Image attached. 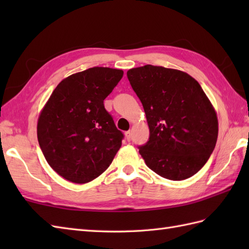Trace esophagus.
Instances as JSON below:
<instances>
[{
	"instance_id": "34e87169",
	"label": "esophagus",
	"mask_w": 249,
	"mask_h": 249,
	"mask_svg": "<svg viewBox=\"0 0 249 249\" xmlns=\"http://www.w3.org/2000/svg\"><path fill=\"white\" fill-rule=\"evenodd\" d=\"M125 137H126V139H127V141H130V139H131V131L130 130L126 131Z\"/></svg>"
}]
</instances>
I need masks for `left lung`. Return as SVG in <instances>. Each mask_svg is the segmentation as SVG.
<instances>
[{"instance_id": "1", "label": "left lung", "mask_w": 249, "mask_h": 249, "mask_svg": "<svg viewBox=\"0 0 249 249\" xmlns=\"http://www.w3.org/2000/svg\"><path fill=\"white\" fill-rule=\"evenodd\" d=\"M127 78L143 106L150 138L139 147L151 170L182 181L208 161L217 141L218 120L198 81L182 71L144 65Z\"/></svg>"}]
</instances>
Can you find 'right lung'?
Wrapping results in <instances>:
<instances>
[{"label":"right lung","mask_w":249,"mask_h":249,"mask_svg":"<svg viewBox=\"0 0 249 249\" xmlns=\"http://www.w3.org/2000/svg\"><path fill=\"white\" fill-rule=\"evenodd\" d=\"M123 71L93 67L57 84L40 111L37 139L47 162L76 184L93 181L106 171L120 150L123 134L104 100Z\"/></svg>","instance_id":"right-lung-1"}]
</instances>
